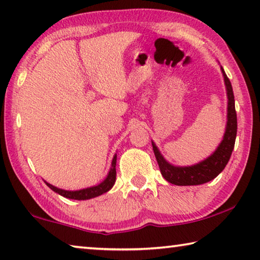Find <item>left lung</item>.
Instances as JSON below:
<instances>
[{
    "label": "left lung",
    "instance_id": "1",
    "mask_svg": "<svg viewBox=\"0 0 260 260\" xmlns=\"http://www.w3.org/2000/svg\"><path fill=\"white\" fill-rule=\"evenodd\" d=\"M221 72L225 81L227 91V124L222 141L213 153L205 158L204 160L190 166H174L167 161L156 147L155 142L152 143V149L155 152L156 159L159 166L160 173L166 181L177 186H196L203 184L213 180L222 172L228 160H230L233 149H234L236 132H237V118L235 111V100L233 93L232 83L227 78L225 71L221 68Z\"/></svg>",
    "mask_w": 260,
    "mask_h": 260
}]
</instances>
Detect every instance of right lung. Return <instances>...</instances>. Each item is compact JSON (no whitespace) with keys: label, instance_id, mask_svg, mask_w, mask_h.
Segmentation results:
<instances>
[{"label":"right lung","instance_id":"right-lung-1","mask_svg":"<svg viewBox=\"0 0 260 260\" xmlns=\"http://www.w3.org/2000/svg\"><path fill=\"white\" fill-rule=\"evenodd\" d=\"M116 162H117V155H114L111 162V167H110V171L107 175V178H105L102 182L99 183L98 186H93L86 189H80V190H64V189L57 188L50 183H48L46 181L45 182L47 186L51 189V190L59 193L60 196L67 197V199L78 200V201L90 200L109 191L110 189L113 187L114 182H116Z\"/></svg>","mask_w":260,"mask_h":260}]
</instances>
